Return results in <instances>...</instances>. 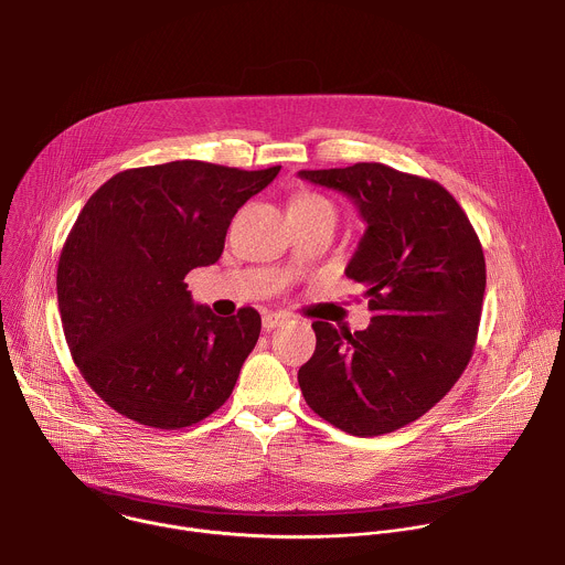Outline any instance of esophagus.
Wrapping results in <instances>:
<instances>
[{
    "mask_svg": "<svg viewBox=\"0 0 565 565\" xmlns=\"http://www.w3.org/2000/svg\"><path fill=\"white\" fill-rule=\"evenodd\" d=\"M286 321H288V315H284V312H264V317H262V324L266 331H273V329L286 324Z\"/></svg>",
    "mask_w": 565,
    "mask_h": 565,
    "instance_id": "esophagus-1",
    "label": "esophagus"
}]
</instances>
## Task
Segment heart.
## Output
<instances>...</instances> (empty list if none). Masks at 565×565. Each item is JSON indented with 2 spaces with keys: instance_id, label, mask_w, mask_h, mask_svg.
Masks as SVG:
<instances>
[{
  "instance_id": "b5f03b06",
  "label": "heart",
  "mask_w": 565,
  "mask_h": 565,
  "mask_svg": "<svg viewBox=\"0 0 565 565\" xmlns=\"http://www.w3.org/2000/svg\"><path fill=\"white\" fill-rule=\"evenodd\" d=\"M290 207H297V210H331V212H335L333 203H331L327 196L315 194V192H301V194H297V196L292 199V205H290Z\"/></svg>"
}]
</instances>
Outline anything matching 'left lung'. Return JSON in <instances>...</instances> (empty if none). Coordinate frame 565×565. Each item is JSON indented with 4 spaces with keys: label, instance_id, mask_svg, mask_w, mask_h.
<instances>
[{
    "label": "left lung",
    "instance_id": "1",
    "mask_svg": "<svg viewBox=\"0 0 565 565\" xmlns=\"http://www.w3.org/2000/svg\"><path fill=\"white\" fill-rule=\"evenodd\" d=\"M347 194L366 232L347 266L371 324L315 321L297 380L308 407L351 436H382L425 416L467 369L486 295V257L458 201L436 181L382 163L301 170Z\"/></svg>",
    "mask_w": 565,
    "mask_h": 565
}]
</instances>
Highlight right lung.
<instances>
[{
  "instance_id": "right-lung-1",
  "label": "right lung",
  "mask_w": 565,
  "mask_h": 565,
  "mask_svg": "<svg viewBox=\"0 0 565 565\" xmlns=\"http://www.w3.org/2000/svg\"><path fill=\"white\" fill-rule=\"evenodd\" d=\"M279 170L203 160L125 170L77 214L57 264L62 329L79 373L120 416L181 429L230 397L262 317L194 306L185 275L218 262L232 216Z\"/></svg>"
}]
</instances>
